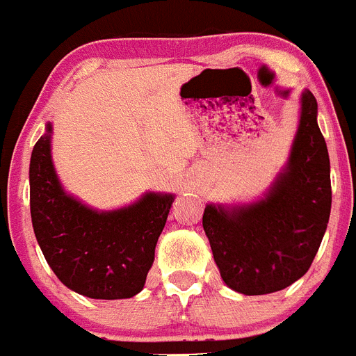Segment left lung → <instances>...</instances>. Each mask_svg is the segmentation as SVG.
Wrapping results in <instances>:
<instances>
[{
	"instance_id": "left-lung-1",
	"label": "left lung",
	"mask_w": 356,
	"mask_h": 356,
	"mask_svg": "<svg viewBox=\"0 0 356 356\" xmlns=\"http://www.w3.org/2000/svg\"><path fill=\"white\" fill-rule=\"evenodd\" d=\"M330 210L328 147L317 124L316 97L305 89L287 163L267 193L242 205L205 207L203 229L222 282L246 296L294 284L312 266Z\"/></svg>"
}]
</instances>
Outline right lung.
<instances>
[{
  "mask_svg": "<svg viewBox=\"0 0 356 356\" xmlns=\"http://www.w3.org/2000/svg\"><path fill=\"white\" fill-rule=\"evenodd\" d=\"M51 122L30 159L31 225L44 259L71 291L127 300L143 291L175 194L146 193L128 207L96 210L67 194L51 159Z\"/></svg>",
  "mask_w": 356,
  "mask_h": 356,
  "instance_id": "1",
  "label": "right lung"
}]
</instances>
